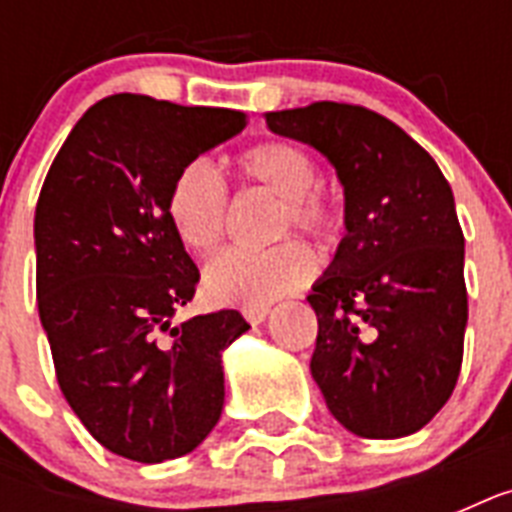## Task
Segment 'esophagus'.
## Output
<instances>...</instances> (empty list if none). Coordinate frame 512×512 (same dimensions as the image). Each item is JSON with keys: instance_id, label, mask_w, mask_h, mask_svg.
Wrapping results in <instances>:
<instances>
[{"instance_id": "1", "label": "esophagus", "mask_w": 512, "mask_h": 512, "mask_svg": "<svg viewBox=\"0 0 512 512\" xmlns=\"http://www.w3.org/2000/svg\"><path fill=\"white\" fill-rule=\"evenodd\" d=\"M244 319L249 321V324H263L265 319H268V313H271V308H268V305H260V308H244Z\"/></svg>"}]
</instances>
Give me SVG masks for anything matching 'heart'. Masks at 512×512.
<instances>
[{
    "mask_svg": "<svg viewBox=\"0 0 512 512\" xmlns=\"http://www.w3.org/2000/svg\"><path fill=\"white\" fill-rule=\"evenodd\" d=\"M241 175L284 199L281 233L292 225L313 239H329L337 228V207L316 188V164L305 148L289 140H263L239 156ZM172 231L191 252L220 244L228 220V188L207 159H193L177 172L167 196ZM316 257L300 241L271 249H225L204 268V292L217 305L260 308L308 284Z\"/></svg>",
    "mask_w": 512,
    "mask_h": 512,
    "instance_id": "b5f03b06",
    "label": "heart"
}]
</instances>
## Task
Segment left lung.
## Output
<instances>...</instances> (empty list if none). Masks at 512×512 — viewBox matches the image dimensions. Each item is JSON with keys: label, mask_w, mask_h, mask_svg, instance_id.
Masks as SVG:
<instances>
[{"label": "left lung", "mask_w": 512, "mask_h": 512, "mask_svg": "<svg viewBox=\"0 0 512 512\" xmlns=\"http://www.w3.org/2000/svg\"><path fill=\"white\" fill-rule=\"evenodd\" d=\"M265 124L316 148L345 196V236L308 295L313 380L350 433L412 436L449 401L462 366L468 289L452 188L420 143L369 108L324 100Z\"/></svg>", "instance_id": "1"}]
</instances>
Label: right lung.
Segmentation results:
<instances>
[{
	"label": "right lung",
	"instance_id": "1",
	"mask_svg": "<svg viewBox=\"0 0 512 512\" xmlns=\"http://www.w3.org/2000/svg\"><path fill=\"white\" fill-rule=\"evenodd\" d=\"M247 127L228 108L111 95L76 122L36 201V303L63 396L108 452L175 460L220 420L239 311L175 321L199 268L167 217L185 164Z\"/></svg>",
	"mask_w": 512,
	"mask_h": 512
}]
</instances>
